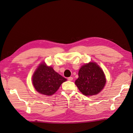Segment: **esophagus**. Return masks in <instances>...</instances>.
I'll return each instance as SVG.
<instances>
[{"mask_svg": "<svg viewBox=\"0 0 133 133\" xmlns=\"http://www.w3.org/2000/svg\"><path fill=\"white\" fill-rule=\"evenodd\" d=\"M68 80L69 81H72L73 80V77H68Z\"/></svg>", "mask_w": 133, "mask_h": 133, "instance_id": "34e87169", "label": "esophagus"}]
</instances>
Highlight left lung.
<instances>
[{
	"label": "left lung",
	"mask_w": 133,
	"mask_h": 133,
	"mask_svg": "<svg viewBox=\"0 0 133 133\" xmlns=\"http://www.w3.org/2000/svg\"><path fill=\"white\" fill-rule=\"evenodd\" d=\"M78 75L79 77L75 83L79 90L87 96L99 93L106 83L103 70L95 62L84 64Z\"/></svg>",
	"instance_id": "8db88e82"
}]
</instances>
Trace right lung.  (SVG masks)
<instances>
[{"label": "right lung", "mask_w": 133, "mask_h": 133, "mask_svg": "<svg viewBox=\"0 0 133 133\" xmlns=\"http://www.w3.org/2000/svg\"><path fill=\"white\" fill-rule=\"evenodd\" d=\"M67 80L45 63H41L32 76V81L35 90L45 96H52Z\"/></svg>", "instance_id": "1"}]
</instances>
